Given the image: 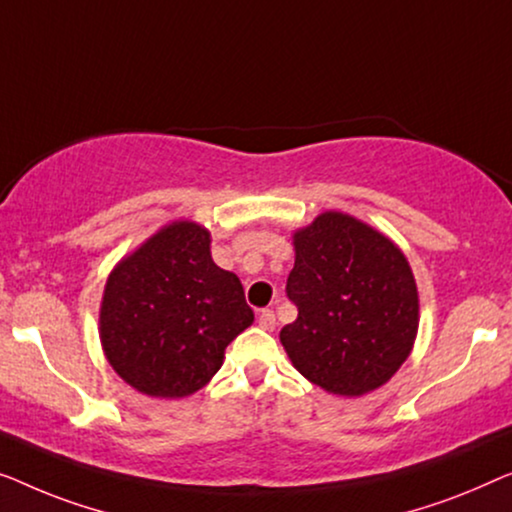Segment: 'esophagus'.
<instances>
[{
	"label": "esophagus",
	"mask_w": 512,
	"mask_h": 512,
	"mask_svg": "<svg viewBox=\"0 0 512 512\" xmlns=\"http://www.w3.org/2000/svg\"><path fill=\"white\" fill-rule=\"evenodd\" d=\"M259 327H262L264 331H273L276 329V315H273L271 308H264L262 313H259Z\"/></svg>",
	"instance_id": "34e87169"
}]
</instances>
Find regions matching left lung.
<instances>
[{"label":"left lung","mask_w":512,"mask_h":512,"mask_svg":"<svg viewBox=\"0 0 512 512\" xmlns=\"http://www.w3.org/2000/svg\"><path fill=\"white\" fill-rule=\"evenodd\" d=\"M287 297L297 320L280 343L301 376L338 397L385 385L413 350L420 297L413 269L392 239L341 211L292 234Z\"/></svg>","instance_id":"obj_1"}]
</instances>
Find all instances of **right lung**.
<instances>
[{
  "mask_svg": "<svg viewBox=\"0 0 512 512\" xmlns=\"http://www.w3.org/2000/svg\"><path fill=\"white\" fill-rule=\"evenodd\" d=\"M253 320L239 276L213 262L211 232L174 220L113 266L99 341L136 392L183 399L208 385L227 345Z\"/></svg>",
  "mask_w": 512,
  "mask_h": 512,
  "instance_id": "right-lung-1",
  "label": "right lung"
}]
</instances>
